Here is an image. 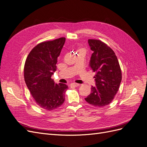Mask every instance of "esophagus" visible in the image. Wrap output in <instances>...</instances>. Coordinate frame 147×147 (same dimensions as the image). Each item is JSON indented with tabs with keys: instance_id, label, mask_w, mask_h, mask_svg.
Segmentation results:
<instances>
[{
	"instance_id": "34e87169",
	"label": "esophagus",
	"mask_w": 147,
	"mask_h": 147,
	"mask_svg": "<svg viewBox=\"0 0 147 147\" xmlns=\"http://www.w3.org/2000/svg\"><path fill=\"white\" fill-rule=\"evenodd\" d=\"M79 85H80L79 84H78V83H71V84H70V86L71 87H77V86H78Z\"/></svg>"
}]
</instances>
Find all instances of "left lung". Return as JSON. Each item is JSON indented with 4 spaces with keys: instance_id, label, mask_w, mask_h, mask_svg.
Segmentation results:
<instances>
[{
    "instance_id": "left-lung-1",
    "label": "left lung",
    "mask_w": 147,
    "mask_h": 147,
    "mask_svg": "<svg viewBox=\"0 0 147 147\" xmlns=\"http://www.w3.org/2000/svg\"><path fill=\"white\" fill-rule=\"evenodd\" d=\"M93 51L90 62L92 72H96V86H91V93L85 100L93 106L102 107L110 104L117 93L122 75L115 52L99 40L89 39Z\"/></svg>"
}]
</instances>
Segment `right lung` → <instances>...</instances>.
<instances>
[{"mask_svg":"<svg viewBox=\"0 0 147 147\" xmlns=\"http://www.w3.org/2000/svg\"><path fill=\"white\" fill-rule=\"evenodd\" d=\"M65 41V37L38 43L26 58L24 77L35 103L48 111L56 109L64 103L68 86L56 84L51 78L56 70L57 57Z\"/></svg>","mask_w":147,"mask_h":147,"instance_id":"right-lung-1","label":"right lung"}]
</instances>
